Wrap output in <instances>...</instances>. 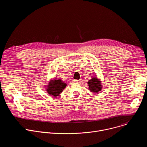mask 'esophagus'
Returning <instances> with one entry per match:
<instances>
[{
    "label": "esophagus",
    "mask_w": 147,
    "mask_h": 147,
    "mask_svg": "<svg viewBox=\"0 0 147 147\" xmlns=\"http://www.w3.org/2000/svg\"><path fill=\"white\" fill-rule=\"evenodd\" d=\"M80 81H80V80H74V82H75V83H80Z\"/></svg>",
    "instance_id": "obj_1"
}]
</instances>
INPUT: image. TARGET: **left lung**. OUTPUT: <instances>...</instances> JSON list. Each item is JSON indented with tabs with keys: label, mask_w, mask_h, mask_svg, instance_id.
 <instances>
[{
	"label": "left lung",
	"mask_w": 147,
	"mask_h": 147,
	"mask_svg": "<svg viewBox=\"0 0 147 147\" xmlns=\"http://www.w3.org/2000/svg\"><path fill=\"white\" fill-rule=\"evenodd\" d=\"M89 90L93 93H97L102 88V85L100 80L94 77L88 82Z\"/></svg>",
	"instance_id": "obj_1"
}]
</instances>
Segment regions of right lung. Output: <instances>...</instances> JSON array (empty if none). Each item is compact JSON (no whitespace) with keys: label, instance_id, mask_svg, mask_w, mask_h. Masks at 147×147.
Returning a JSON list of instances; mask_svg holds the SVG:
<instances>
[{"label":"right lung","instance_id":"right-lung-1","mask_svg":"<svg viewBox=\"0 0 147 147\" xmlns=\"http://www.w3.org/2000/svg\"><path fill=\"white\" fill-rule=\"evenodd\" d=\"M66 85L67 84L61 79L51 80L48 84L47 91L49 94L52 95V96L54 97H57L62 93Z\"/></svg>","mask_w":147,"mask_h":147}]
</instances>
